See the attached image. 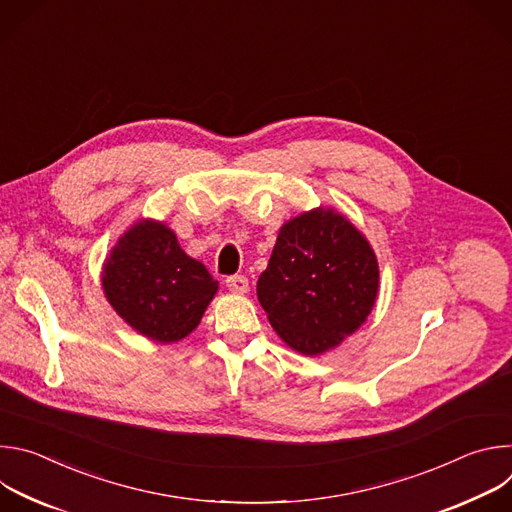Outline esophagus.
I'll return each mask as SVG.
<instances>
[{"instance_id": "34e87169", "label": "esophagus", "mask_w": 512, "mask_h": 512, "mask_svg": "<svg viewBox=\"0 0 512 512\" xmlns=\"http://www.w3.org/2000/svg\"><path fill=\"white\" fill-rule=\"evenodd\" d=\"M227 287L233 291V294H247L249 279L245 275H229L227 277Z\"/></svg>"}]
</instances>
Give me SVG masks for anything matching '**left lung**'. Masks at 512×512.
I'll use <instances>...</instances> for the list:
<instances>
[{"mask_svg": "<svg viewBox=\"0 0 512 512\" xmlns=\"http://www.w3.org/2000/svg\"><path fill=\"white\" fill-rule=\"evenodd\" d=\"M379 265L371 245L334 210L281 227L257 298L275 332L302 354H322L373 310Z\"/></svg>", "mask_w": 512, "mask_h": 512, "instance_id": "left-lung-1", "label": "left lung"}]
</instances>
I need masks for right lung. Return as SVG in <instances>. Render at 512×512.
Masks as SVG:
<instances>
[{
    "label": "right lung",
    "mask_w": 512,
    "mask_h": 512,
    "mask_svg": "<svg viewBox=\"0 0 512 512\" xmlns=\"http://www.w3.org/2000/svg\"><path fill=\"white\" fill-rule=\"evenodd\" d=\"M103 289L131 328L168 344L200 324L218 281L180 249L166 225L145 221L111 251L103 267Z\"/></svg>",
    "instance_id": "obj_1"
}]
</instances>
